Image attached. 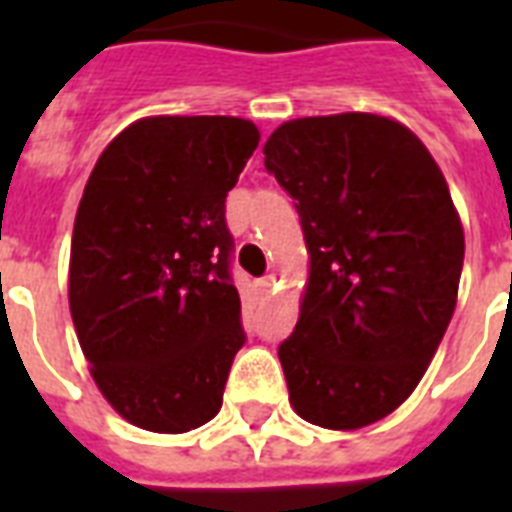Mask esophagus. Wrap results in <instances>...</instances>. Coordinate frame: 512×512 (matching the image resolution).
<instances>
[{"mask_svg": "<svg viewBox=\"0 0 512 512\" xmlns=\"http://www.w3.org/2000/svg\"><path fill=\"white\" fill-rule=\"evenodd\" d=\"M273 284H276V279L273 276H263V279L257 281V289H260V295H268L273 289Z\"/></svg>", "mask_w": 512, "mask_h": 512, "instance_id": "1", "label": "esophagus"}]
</instances>
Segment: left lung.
<instances>
[{"label":"left lung","mask_w":512,"mask_h":512,"mask_svg":"<svg viewBox=\"0 0 512 512\" xmlns=\"http://www.w3.org/2000/svg\"><path fill=\"white\" fill-rule=\"evenodd\" d=\"M263 154L311 255L279 345L289 404L321 428L372 425L417 388L452 321L465 233L449 185L412 130L377 114L284 122Z\"/></svg>","instance_id":"obj_1"}]
</instances>
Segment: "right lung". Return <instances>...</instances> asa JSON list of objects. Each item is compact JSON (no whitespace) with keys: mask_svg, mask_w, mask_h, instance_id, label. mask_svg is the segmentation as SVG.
<instances>
[{"mask_svg":"<svg viewBox=\"0 0 512 512\" xmlns=\"http://www.w3.org/2000/svg\"><path fill=\"white\" fill-rule=\"evenodd\" d=\"M260 132L236 116H151L100 154L76 209L68 305L106 401L154 433L223 406L247 335L225 196Z\"/></svg>","mask_w":512,"mask_h":512,"instance_id":"add662e5","label":"right lung"}]
</instances>
